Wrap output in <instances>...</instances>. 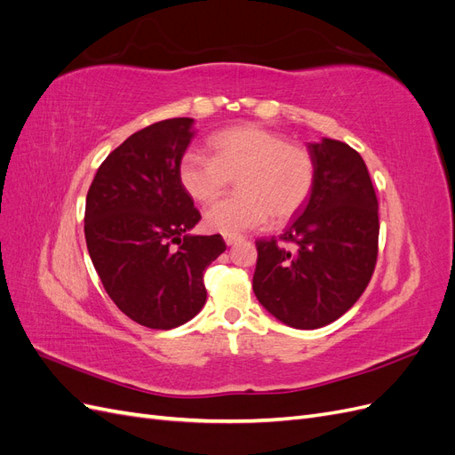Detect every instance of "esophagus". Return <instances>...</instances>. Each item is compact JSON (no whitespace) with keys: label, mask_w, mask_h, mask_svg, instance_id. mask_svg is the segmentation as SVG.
Listing matches in <instances>:
<instances>
[{"label":"esophagus","mask_w":455,"mask_h":455,"mask_svg":"<svg viewBox=\"0 0 455 455\" xmlns=\"http://www.w3.org/2000/svg\"><path fill=\"white\" fill-rule=\"evenodd\" d=\"M239 239H241L239 235H224V241H226V244H228V246H231V244H235V243H237Z\"/></svg>","instance_id":"obj_1"}]
</instances>
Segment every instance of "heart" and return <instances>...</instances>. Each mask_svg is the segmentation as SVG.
<instances>
[{"label": "heart", "mask_w": 455, "mask_h": 455, "mask_svg": "<svg viewBox=\"0 0 455 455\" xmlns=\"http://www.w3.org/2000/svg\"><path fill=\"white\" fill-rule=\"evenodd\" d=\"M212 157L188 151L178 163V182L201 203L216 201L235 178L237 194L204 212V226L222 235L264 226L269 216L286 222L301 211L315 186V157L286 142L281 132L258 125H233L209 139Z\"/></svg>", "instance_id": "1"}]
</instances>
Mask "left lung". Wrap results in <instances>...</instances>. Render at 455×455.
Returning a JSON list of instances; mask_svg holds the SVG:
<instances>
[{"label": "left lung", "mask_w": 455, "mask_h": 455, "mask_svg": "<svg viewBox=\"0 0 455 455\" xmlns=\"http://www.w3.org/2000/svg\"><path fill=\"white\" fill-rule=\"evenodd\" d=\"M315 186L283 241H256L252 291L275 319L315 330L353 307L378 259V197L363 157L346 142L307 144Z\"/></svg>", "instance_id": "1"}]
</instances>
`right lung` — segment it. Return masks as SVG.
I'll return each mask as SVG.
<instances>
[{"label":"right lung","instance_id":"1","mask_svg":"<svg viewBox=\"0 0 455 455\" xmlns=\"http://www.w3.org/2000/svg\"><path fill=\"white\" fill-rule=\"evenodd\" d=\"M194 134L189 117L131 134L104 159L87 194L92 266L114 304L154 330L194 319L206 301L203 271L226 251L222 235L189 233L201 214L178 182V163Z\"/></svg>","mask_w":455,"mask_h":455}]
</instances>
